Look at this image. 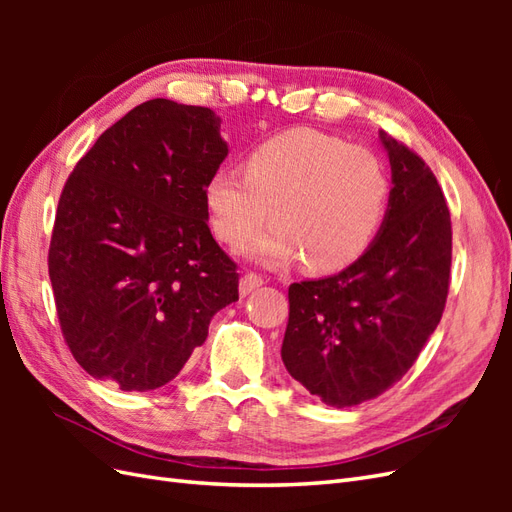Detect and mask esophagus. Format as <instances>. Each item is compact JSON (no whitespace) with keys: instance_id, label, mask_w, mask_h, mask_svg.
<instances>
[{"instance_id":"1","label":"esophagus","mask_w":512,"mask_h":512,"mask_svg":"<svg viewBox=\"0 0 512 512\" xmlns=\"http://www.w3.org/2000/svg\"><path fill=\"white\" fill-rule=\"evenodd\" d=\"M262 284H265V280H262L260 275H256V273H245L243 277H241V282H239V292H241V297H247V294H252L256 288H260Z\"/></svg>"}]
</instances>
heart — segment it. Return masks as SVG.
<instances>
[{"mask_svg": "<svg viewBox=\"0 0 512 512\" xmlns=\"http://www.w3.org/2000/svg\"><path fill=\"white\" fill-rule=\"evenodd\" d=\"M245 179L220 168L205 183L213 235L232 250L275 222L247 250L252 262L301 260L314 273L344 269L374 241L389 203V177L369 149L335 136L292 130L256 147Z\"/></svg>", "mask_w": 512, "mask_h": 512, "instance_id": "1", "label": "heart"}]
</instances>
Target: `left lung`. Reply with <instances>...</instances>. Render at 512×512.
I'll return each mask as SVG.
<instances>
[{"label":"left lung","mask_w":512,"mask_h":512,"mask_svg":"<svg viewBox=\"0 0 512 512\" xmlns=\"http://www.w3.org/2000/svg\"><path fill=\"white\" fill-rule=\"evenodd\" d=\"M393 188L376 239L350 267L288 288V374L348 408L401 380L444 312L451 213L429 166L380 130Z\"/></svg>","instance_id":"left-lung-1"}]
</instances>
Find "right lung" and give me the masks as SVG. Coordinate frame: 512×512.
<instances>
[{"mask_svg": "<svg viewBox=\"0 0 512 512\" xmlns=\"http://www.w3.org/2000/svg\"><path fill=\"white\" fill-rule=\"evenodd\" d=\"M228 156L211 108L156 98L91 147L61 192L49 275L89 376L147 393L173 380L239 273L207 226L205 183Z\"/></svg>", "mask_w": 512, "mask_h": 512, "instance_id": "right-lung-1", "label": "right lung"}]
</instances>
